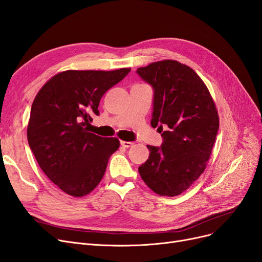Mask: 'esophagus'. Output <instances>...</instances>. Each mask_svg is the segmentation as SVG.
Wrapping results in <instances>:
<instances>
[{
	"label": "esophagus",
	"mask_w": 262,
	"mask_h": 262,
	"mask_svg": "<svg viewBox=\"0 0 262 262\" xmlns=\"http://www.w3.org/2000/svg\"><path fill=\"white\" fill-rule=\"evenodd\" d=\"M133 142H130V141H121V145L123 146V147H130V146H133Z\"/></svg>",
	"instance_id": "34e87169"
}]
</instances>
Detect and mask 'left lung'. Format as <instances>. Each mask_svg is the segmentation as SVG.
<instances>
[{
  "label": "left lung",
  "mask_w": 262,
  "mask_h": 262,
  "mask_svg": "<svg viewBox=\"0 0 262 262\" xmlns=\"http://www.w3.org/2000/svg\"><path fill=\"white\" fill-rule=\"evenodd\" d=\"M137 74L154 90L151 125H159L164 138L161 147L147 145L150 156L139 173L156 194L178 196L206 169L220 127L219 112L207 85L185 64L158 61Z\"/></svg>",
  "instance_id": "8db88e82"
}]
</instances>
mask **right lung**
Masks as SVG:
<instances>
[{
    "label": "right lung",
    "instance_id": "1",
    "mask_svg": "<svg viewBox=\"0 0 262 262\" xmlns=\"http://www.w3.org/2000/svg\"><path fill=\"white\" fill-rule=\"evenodd\" d=\"M130 68L117 71H65L42 85L34 99L28 141L36 161L66 194L83 197L103 179L118 138L89 133L98 116L100 98L120 82Z\"/></svg>",
    "mask_w": 262,
    "mask_h": 262
}]
</instances>
